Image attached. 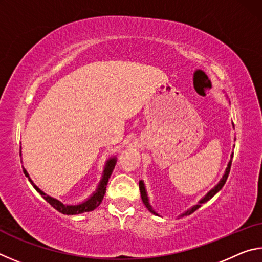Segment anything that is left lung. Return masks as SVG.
I'll list each match as a JSON object with an SVG mask.
<instances>
[{"label": "left lung", "mask_w": 262, "mask_h": 262, "mask_svg": "<svg viewBox=\"0 0 262 262\" xmlns=\"http://www.w3.org/2000/svg\"><path fill=\"white\" fill-rule=\"evenodd\" d=\"M232 157H233V152L231 154V159H230V162L228 163V166H227V168H225V172H224V174H223V177H222L221 178V180L219 181V184H217L214 188H211L209 192H208L205 196H203L200 201H199L196 205H194L193 207H190L189 209H187L186 210L184 214H181L179 217H183V216H185V215H190V214H193V212L196 210V209H199V208L201 207V205L202 203H206L207 201H209L210 199L214 196V195L216 194V193H219L220 190L222 189V187H223L224 186V184H225V181H227V179H228V176H229V173H230V167H231V163H232ZM139 185H140V190H141V198H142V201H143V203H144V206L148 208V210L150 211V212H152L154 215H157V216H159L156 211H155L154 209H152V207L150 206V203H149V196H148V193H147V189H145V185H144V183H143V180H140V183H139Z\"/></svg>", "instance_id": "left-lung-1"}]
</instances>
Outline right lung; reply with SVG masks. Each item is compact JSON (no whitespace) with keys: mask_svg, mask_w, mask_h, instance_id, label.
Returning <instances> with one entry per match:
<instances>
[{"mask_svg":"<svg viewBox=\"0 0 262 262\" xmlns=\"http://www.w3.org/2000/svg\"><path fill=\"white\" fill-rule=\"evenodd\" d=\"M115 164H117V157L115 156L111 157L107 159V161H106V164L104 166V171H103V176H101V179L99 181L98 186H97L96 190L86 199V200H84L83 202L78 203V205H66V203L59 201L57 199H54V198L50 196V195H47L45 192H42V190L39 188L38 186L34 185L32 179L30 178L28 171H26L24 167H23V171H24V174L29 178L30 183L32 184V186L35 188V190H37V192L40 194L41 196L45 199V200L50 203L53 208H55L57 211L61 212V214H64V215H78V214H83V212H89V211L95 210L96 208L100 205L101 201H103V199H104V195L106 193V186H107L108 179L111 178V174H112V172L114 170Z\"/></svg>","mask_w":262,"mask_h":262,"instance_id":"1","label":"right lung"}]
</instances>
